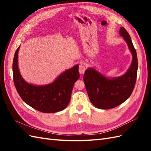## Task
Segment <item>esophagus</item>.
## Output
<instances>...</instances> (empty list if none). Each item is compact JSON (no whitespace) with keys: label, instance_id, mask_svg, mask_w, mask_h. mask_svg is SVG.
Masks as SVG:
<instances>
[{"label":"esophagus","instance_id":"1","mask_svg":"<svg viewBox=\"0 0 151 151\" xmlns=\"http://www.w3.org/2000/svg\"><path fill=\"white\" fill-rule=\"evenodd\" d=\"M86 67L84 64H81V65H79V73L83 74L84 73V72L86 71Z\"/></svg>","mask_w":151,"mask_h":151}]
</instances>
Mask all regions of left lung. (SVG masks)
<instances>
[{
	"instance_id": "left-lung-1",
	"label": "left lung",
	"mask_w": 151,
	"mask_h": 151,
	"mask_svg": "<svg viewBox=\"0 0 151 151\" xmlns=\"http://www.w3.org/2000/svg\"><path fill=\"white\" fill-rule=\"evenodd\" d=\"M119 33L129 47L133 60L130 69L124 75L112 79L108 78L93 69H88L84 74L86 91L91 103L97 108H114L127 101L135 87L137 67V53L129 34L123 27Z\"/></svg>"
}]
</instances>
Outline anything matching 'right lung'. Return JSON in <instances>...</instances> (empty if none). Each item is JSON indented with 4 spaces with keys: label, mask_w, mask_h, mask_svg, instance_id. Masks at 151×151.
Segmentation results:
<instances>
[{
    "label": "right lung",
    "mask_w": 151,
    "mask_h": 151,
    "mask_svg": "<svg viewBox=\"0 0 151 151\" xmlns=\"http://www.w3.org/2000/svg\"><path fill=\"white\" fill-rule=\"evenodd\" d=\"M19 47L13 61V77L19 96L35 110L43 113H55L69 104L74 84L80 77L78 65L65 70L54 82L44 86L28 84L22 78L18 68Z\"/></svg>",
    "instance_id": "right-lung-1"
}]
</instances>
